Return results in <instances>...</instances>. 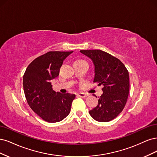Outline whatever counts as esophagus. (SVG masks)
Masks as SVG:
<instances>
[{"mask_svg": "<svg viewBox=\"0 0 157 157\" xmlns=\"http://www.w3.org/2000/svg\"><path fill=\"white\" fill-rule=\"evenodd\" d=\"M78 97H81V98H86L88 97V94H85V93H79L78 94Z\"/></svg>", "mask_w": 157, "mask_h": 157, "instance_id": "obj_1", "label": "esophagus"}]
</instances>
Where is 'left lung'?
I'll return each instance as SVG.
<instances>
[{
    "label": "left lung",
    "instance_id": "left-lung-1",
    "mask_svg": "<svg viewBox=\"0 0 157 157\" xmlns=\"http://www.w3.org/2000/svg\"><path fill=\"white\" fill-rule=\"evenodd\" d=\"M94 66L93 82L102 85L103 94L89 114L99 122H108L123 111L129 93V74L119 59L100 49L81 50Z\"/></svg>",
    "mask_w": 157,
    "mask_h": 157
}]
</instances>
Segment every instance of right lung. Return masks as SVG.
<instances>
[{
  "label": "right lung",
  "mask_w": 157,
  "mask_h": 157,
  "mask_svg": "<svg viewBox=\"0 0 157 157\" xmlns=\"http://www.w3.org/2000/svg\"><path fill=\"white\" fill-rule=\"evenodd\" d=\"M73 52H49L35 59L26 69L23 80L27 103L49 123H57L70 112L75 94L53 90L51 80L57 78L64 60Z\"/></svg>",
  "instance_id": "right-lung-1"
}]
</instances>
